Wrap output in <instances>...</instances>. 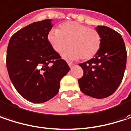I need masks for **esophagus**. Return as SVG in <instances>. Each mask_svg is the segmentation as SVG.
I'll list each match as a JSON object with an SVG mask.
<instances>
[{
    "mask_svg": "<svg viewBox=\"0 0 131 131\" xmlns=\"http://www.w3.org/2000/svg\"><path fill=\"white\" fill-rule=\"evenodd\" d=\"M67 64H68V65H69V67H72L73 66V64H74L73 63H72V62H70V61H68V62H67Z\"/></svg>",
    "mask_w": 131,
    "mask_h": 131,
    "instance_id": "34e87169",
    "label": "esophagus"
}]
</instances>
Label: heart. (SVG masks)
Instances as JSON below:
<instances>
[{
	"instance_id": "obj_1",
	"label": "heart",
	"mask_w": 131,
	"mask_h": 131,
	"mask_svg": "<svg viewBox=\"0 0 131 131\" xmlns=\"http://www.w3.org/2000/svg\"><path fill=\"white\" fill-rule=\"evenodd\" d=\"M47 40L54 50L59 54L69 45L70 48L64 55L70 59H91L98 52L101 46V35L97 30L75 21L61 24L58 30H50Z\"/></svg>"
}]
</instances>
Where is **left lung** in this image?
<instances>
[{"mask_svg":"<svg viewBox=\"0 0 131 131\" xmlns=\"http://www.w3.org/2000/svg\"><path fill=\"white\" fill-rule=\"evenodd\" d=\"M96 30L101 35V48L94 58L79 64L83 70V76L78 82L82 93L101 99L113 94L121 84L127 51L119 33L103 25H98Z\"/></svg>","mask_w":131,"mask_h":131,"instance_id":"obj_1","label":"left lung"}]
</instances>
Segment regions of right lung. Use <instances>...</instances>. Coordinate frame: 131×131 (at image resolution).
I'll return each mask as SVG.
<instances>
[{"label": "right lung", "instance_id": "add662e5", "mask_svg": "<svg viewBox=\"0 0 131 131\" xmlns=\"http://www.w3.org/2000/svg\"><path fill=\"white\" fill-rule=\"evenodd\" d=\"M51 19L31 23L15 33L6 51L9 79L18 93L32 103L54 97L70 67L47 40Z\"/></svg>", "mask_w": 131, "mask_h": 131}]
</instances>
